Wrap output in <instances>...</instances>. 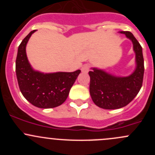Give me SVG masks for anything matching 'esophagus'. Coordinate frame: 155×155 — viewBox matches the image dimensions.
I'll list each match as a JSON object with an SVG mask.
<instances>
[{
  "instance_id": "1",
  "label": "esophagus",
  "mask_w": 155,
  "mask_h": 155,
  "mask_svg": "<svg viewBox=\"0 0 155 155\" xmlns=\"http://www.w3.org/2000/svg\"><path fill=\"white\" fill-rule=\"evenodd\" d=\"M89 70H90V65H89V64H85V65H83V66H82V73H86L89 71Z\"/></svg>"
}]
</instances>
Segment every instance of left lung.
Returning a JSON list of instances; mask_svg holds the SVG:
<instances>
[{
    "instance_id": "obj_1",
    "label": "left lung",
    "mask_w": 155,
    "mask_h": 155,
    "mask_svg": "<svg viewBox=\"0 0 155 155\" xmlns=\"http://www.w3.org/2000/svg\"><path fill=\"white\" fill-rule=\"evenodd\" d=\"M131 40L136 53L137 68L127 77H116L101 70L94 68L90 76V94L95 105L105 109H116L129 104L143 85L144 59L143 49L132 33L121 31Z\"/></svg>"
}]
</instances>
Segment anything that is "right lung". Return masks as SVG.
Here are the masks:
<instances>
[{
  "label": "right lung",
  "mask_w": 155,
  "mask_h": 155,
  "mask_svg": "<svg viewBox=\"0 0 155 155\" xmlns=\"http://www.w3.org/2000/svg\"><path fill=\"white\" fill-rule=\"evenodd\" d=\"M35 31H31L18 46L15 60L18 86L25 98L32 105L42 109L57 107L67 100L81 70L44 74L33 70L28 61L25 47L30 37Z\"/></svg>",
  "instance_id": "1"
}]
</instances>
